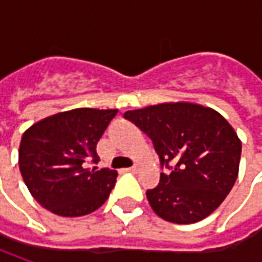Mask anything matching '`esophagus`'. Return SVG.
Masks as SVG:
<instances>
[{
  "mask_svg": "<svg viewBox=\"0 0 262 262\" xmlns=\"http://www.w3.org/2000/svg\"><path fill=\"white\" fill-rule=\"evenodd\" d=\"M126 172H129V173H137V170H138V167L137 166H133V167H128V169H125Z\"/></svg>",
  "mask_w": 262,
  "mask_h": 262,
  "instance_id": "esophagus-1",
  "label": "esophagus"
}]
</instances>
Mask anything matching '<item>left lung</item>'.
<instances>
[{
    "label": "left lung",
    "instance_id": "8db88e82",
    "mask_svg": "<svg viewBox=\"0 0 262 262\" xmlns=\"http://www.w3.org/2000/svg\"><path fill=\"white\" fill-rule=\"evenodd\" d=\"M124 118L150 137L160 167L146 195L153 211L178 225L210 216L235 185L242 144L216 111L194 103H162L128 111Z\"/></svg>",
    "mask_w": 262,
    "mask_h": 262
}]
</instances>
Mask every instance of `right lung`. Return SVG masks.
<instances>
[{"label": "right lung", "instance_id": "obj_1", "mask_svg": "<svg viewBox=\"0 0 262 262\" xmlns=\"http://www.w3.org/2000/svg\"><path fill=\"white\" fill-rule=\"evenodd\" d=\"M116 109L78 107L36 122L21 137L18 166L40 206L62 217L93 213L107 200L118 172L99 169L96 146Z\"/></svg>", "mask_w": 262, "mask_h": 262}]
</instances>
